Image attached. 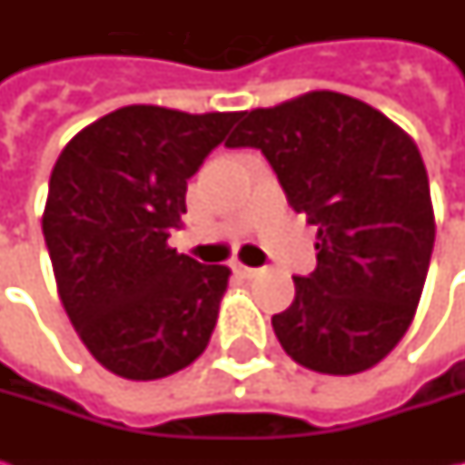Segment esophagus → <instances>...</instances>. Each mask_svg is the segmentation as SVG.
<instances>
[{"instance_id": "esophagus-1", "label": "esophagus", "mask_w": 465, "mask_h": 465, "mask_svg": "<svg viewBox=\"0 0 465 465\" xmlns=\"http://www.w3.org/2000/svg\"><path fill=\"white\" fill-rule=\"evenodd\" d=\"M232 269H235V274H238V277H242V279H251V277H256V274H259L256 269H251V266H242V263H235Z\"/></svg>"}]
</instances>
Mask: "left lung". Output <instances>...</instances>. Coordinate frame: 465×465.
I'll use <instances>...</instances> for the list:
<instances>
[{
    "label": "left lung",
    "mask_w": 465,
    "mask_h": 465,
    "mask_svg": "<svg viewBox=\"0 0 465 465\" xmlns=\"http://www.w3.org/2000/svg\"><path fill=\"white\" fill-rule=\"evenodd\" d=\"M227 147H256L287 202L318 224L311 277L272 318L282 349L323 375H357L409 331L435 245L414 139L362 100L312 90L245 111Z\"/></svg>",
    "instance_id": "1"
}]
</instances>
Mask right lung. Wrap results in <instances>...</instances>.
Returning a JSON list of instances; mask_svg holds the SVG:
<instances>
[{
  "label": "right lung",
  "mask_w": 465,
  "mask_h": 465,
  "mask_svg": "<svg viewBox=\"0 0 465 465\" xmlns=\"http://www.w3.org/2000/svg\"><path fill=\"white\" fill-rule=\"evenodd\" d=\"M241 114L126 105L66 142L51 170L44 238L72 326L105 370L160 381L209 344L230 269L170 248L188 178Z\"/></svg>",
  "instance_id": "obj_1"
}]
</instances>
